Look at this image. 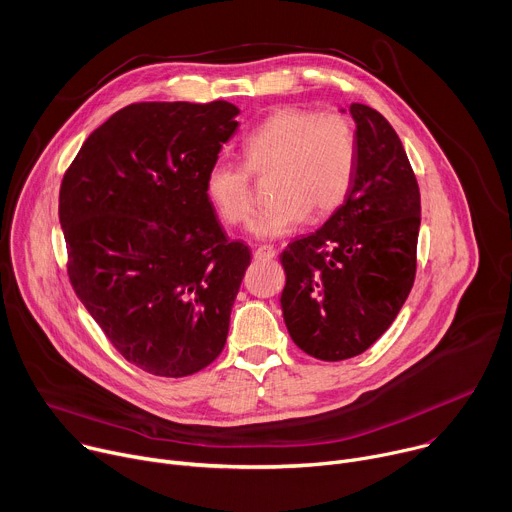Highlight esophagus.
<instances>
[{"instance_id":"1","label":"esophagus","mask_w":512,"mask_h":512,"mask_svg":"<svg viewBox=\"0 0 512 512\" xmlns=\"http://www.w3.org/2000/svg\"><path fill=\"white\" fill-rule=\"evenodd\" d=\"M275 249L271 247V245H261V247H257L255 251H253V259L255 261H269V259H273L275 257Z\"/></svg>"}]
</instances>
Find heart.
I'll return each mask as SVG.
<instances>
[{
  "label": "heart",
  "mask_w": 512,
  "mask_h": 512,
  "mask_svg": "<svg viewBox=\"0 0 512 512\" xmlns=\"http://www.w3.org/2000/svg\"><path fill=\"white\" fill-rule=\"evenodd\" d=\"M245 164L218 160L206 174V194L223 221L243 227L255 198L251 172L273 174L275 202L251 225L255 239H281L314 216L332 214L348 196L356 164V139L340 113L281 107L241 143Z\"/></svg>",
  "instance_id": "heart-1"
}]
</instances>
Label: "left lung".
Returning a JSON list of instances; mask_svg holds the SVG:
<instances>
[{"label":"left lung","mask_w":512,"mask_h":512,"mask_svg":"<svg viewBox=\"0 0 512 512\" xmlns=\"http://www.w3.org/2000/svg\"><path fill=\"white\" fill-rule=\"evenodd\" d=\"M348 111L356 123L348 196L316 233L279 255L287 332L320 360L352 358L375 344L415 279L421 200L403 143L373 107L352 103Z\"/></svg>","instance_id":"obj_1"}]
</instances>
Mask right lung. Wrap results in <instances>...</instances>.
Segmentation results:
<instances>
[{"instance_id": "right-lung-1", "label": "right lung", "mask_w": 512, "mask_h": 512, "mask_svg": "<svg viewBox=\"0 0 512 512\" xmlns=\"http://www.w3.org/2000/svg\"><path fill=\"white\" fill-rule=\"evenodd\" d=\"M239 113L129 105L87 137L60 186L72 287L123 358L158 377L198 373L227 342L251 251L218 223L206 174Z\"/></svg>"}]
</instances>
